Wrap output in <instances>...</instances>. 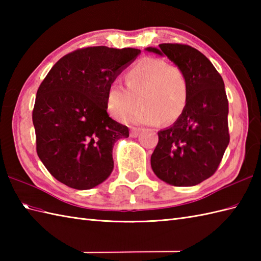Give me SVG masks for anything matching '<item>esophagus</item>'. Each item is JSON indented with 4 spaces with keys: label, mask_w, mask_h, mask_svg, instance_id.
I'll list each match as a JSON object with an SVG mask.
<instances>
[{
    "label": "esophagus",
    "mask_w": 261,
    "mask_h": 261,
    "mask_svg": "<svg viewBox=\"0 0 261 261\" xmlns=\"http://www.w3.org/2000/svg\"><path fill=\"white\" fill-rule=\"evenodd\" d=\"M139 134H140L139 127H132V129L130 130V137H132V138L138 137L139 136Z\"/></svg>",
    "instance_id": "34e87169"
}]
</instances>
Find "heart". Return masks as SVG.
I'll list each match as a JSON object with an SVG mask.
<instances>
[{
	"label": "heart",
	"mask_w": 261,
	"mask_h": 261,
	"mask_svg": "<svg viewBox=\"0 0 261 261\" xmlns=\"http://www.w3.org/2000/svg\"><path fill=\"white\" fill-rule=\"evenodd\" d=\"M126 87L113 82L108 88L107 108L115 120L124 121L140 103L134 115L137 123L157 124L178 120L190 96V85L184 69L163 58L143 57L125 73Z\"/></svg>",
	"instance_id": "obj_1"
}]
</instances>
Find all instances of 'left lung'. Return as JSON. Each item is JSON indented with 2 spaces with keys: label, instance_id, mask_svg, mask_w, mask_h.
I'll return each instance as SVG.
<instances>
[{
  "label": "left lung",
  "instance_id": "8db88e82",
  "mask_svg": "<svg viewBox=\"0 0 261 261\" xmlns=\"http://www.w3.org/2000/svg\"><path fill=\"white\" fill-rule=\"evenodd\" d=\"M159 48L147 50L166 55L184 69L190 96L180 118L158 132L151 168L170 185L194 186L215 173L230 142L224 82L197 49L184 43H160Z\"/></svg>",
  "mask_w": 261,
  "mask_h": 261
}]
</instances>
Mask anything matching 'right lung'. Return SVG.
Returning a JSON list of instances; mask_svg holds the SVG:
<instances>
[{
    "label": "right lung",
    "mask_w": 261,
    "mask_h": 261,
    "mask_svg": "<svg viewBox=\"0 0 261 261\" xmlns=\"http://www.w3.org/2000/svg\"><path fill=\"white\" fill-rule=\"evenodd\" d=\"M139 49L86 47L65 55L39 86L32 122L39 158L75 190L101 184L113 170L112 149L129 129L107 112V93Z\"/></svg>",
    "instance_id": "obj_1"
}]
</instances>
